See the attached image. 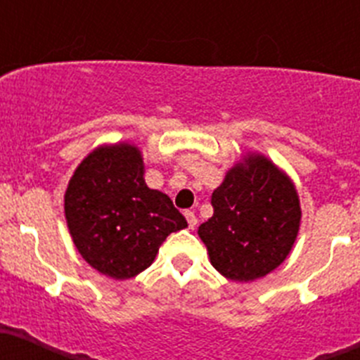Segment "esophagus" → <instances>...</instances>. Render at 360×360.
Instances as JSON below:
<instances>
[{"mask_svg":"<svg viewBox=\"0 0 360 360\" xmlns=\"http://www.w3.org/2000/svg\"><path fill=\"white\" fill-rule=\"evenodd\" d=\"M186 219H187V222H189V228H191V229L196 228L198 217H196V214H194V212L187 210V212H186Z\"/></svg>","mask_w":360,"mask_h":360,"instance_id":"esophagus-1","label":"esophagus"}]
</instances>
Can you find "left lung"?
<instances>
[{"label": "left lung", "mask_w": 360, "mask_h": 360, "mask_svg": "<svg viewBox=\"0 0 360 360\" xmlns=\"http://www.w3.org/2000/svg\"><path fill=\"white\" fill-rule=\"evenodd\" d=\"M214 215L198 228L210 263L226 279L249 283L276 270L300 228L292 178L262 153H248L212 194Z\"/></svg>", "instance_id": "left-lung-1"}]
</instances>
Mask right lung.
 I'll use <instances>...</instances> for the list:
<instances>
[{
  "label": "right lung",
  "instance_id": "obj_1",
  "mask_svg": "<svg viewBox=\"0 0 360 360\" xmlns=\"http://www.w3.org/2000/svg\"><path fill=\"white\" fill-rule=\"evenodd\" d=\"M65 219L88 265L118 281L148 269L167 235L187 228L169 196L146 186L141 150L127 141L81 160L65 191Z\"/></svg>",
  "mask_w": 360,
  "mask_h": 360
}]
</instances>
